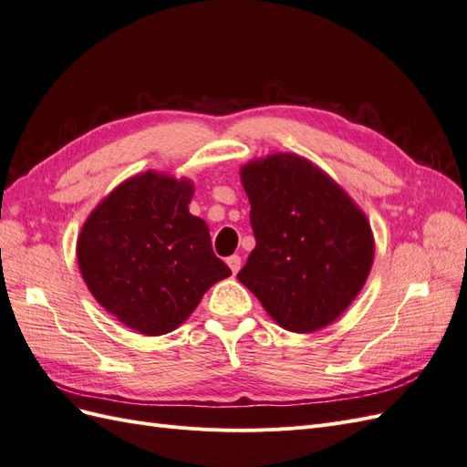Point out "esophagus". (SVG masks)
<instances>
[{"mask_svg": "<svg viewBox=\"0 0 467 467\" xmlns=\"http://www.w3.org/2000/svg\"><path fill=\"white\" fill-rule=\"evenodd\" d=\"M228 266L232 268V273L235 275L239 268H242V257L239 255H232V257H228Z\"/></svg>", "mask_w": 467, "mask_h": 467, "instance_id": "obj_1", "label": "esophagus"}]
</instances>
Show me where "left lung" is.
<instances>
[{
  "label": "left lung",
  "instance_id": "obj_1",
  "mask_svg": "<svg viewBox=\"0 0 467 467\" xmlns=\"http://www.w3.org/2000/svg\"><path fill=\"white\" fill-rule=\"evenodd\" d=\"M255 249L239 282L280 327L317 331L341 316L368 278L370 223L347 192L307 160L268 155L242 169Z\"/></svg>",
  "mask_w": 467,
  "mask_h": 467
}]
</instances>
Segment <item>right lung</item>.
I'll list each match as a JSON object with an SVG mask.
<instances>
[{"instance_id": "obj_1", "label": "right lung", "mask_w": 467, "mask_h": 467, "mask_svg": "<svg viewBox=\"0 0 467 467\" xmlns=\"http://www.w3.org/2000/svg\"><path fill=\"white\" fill-rule=\"evenodd\" d=\"M192 185L160 173L129 179L99 204L78 239L88 288L107 312L144 335L173 331L232 271L192 216Z\"/></svg>"}]
</instances>
